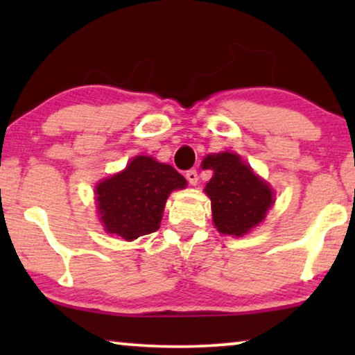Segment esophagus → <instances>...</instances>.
<instances>
[{
	"label": "esophagus",
	"mask_w": 355,
	"mask_h": 355,
	"mask_svg": "<svg viewBox=\"0 0 355 355\" xmlns=\"http://www.w3.org/2000/svg\"><path fill=\"white\" fill-rule=\"evenodd\" d=\"M186 178H187V181H189V184H191V186H197L198 174H197L196 169H189V171L186 173Z\"/></svg>",
	"instance_id": "esophagus-1"
}]
</instances>
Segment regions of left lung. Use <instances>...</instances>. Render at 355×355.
Masks as SVG:
<instances>
[{
    "mask_svg": "<svg viewBox=\"0 0 355 355\" xmlns=\"http://www.w3.org/2000/svg\"><path fill=\"white\" fill-rule=\"evenodd\" d=\"M202 168L213 171L203 191L210 197L213 223L221 234L242 237L265 220L275 192L239 155L211 153L203 158Z\"/></svg>",
    "mask_w": 355,
    "mask_h": 355,
    "instance_id": "obj_1",
    "label": "left lung"
}]
</instances>
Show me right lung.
Here are the masks:
<instances>
[{
  "label": "right lung",
  "instance_id": "obj_1",
  "mask_svg": "<svg viewBox=\"0 0 355 355\" xmlns=\"http://www.w3.org/2000/svg\"><path fill=\"white\" fill-rule=\"evenodd\" d=\"M187 181L173 166L152 157L132 158L118 174L96 184V210L110 234L134 241L158 231L169 193Z\"/></svg>",
  "mask_w": 355,
  "mask_h": 355
}]
</instances>
